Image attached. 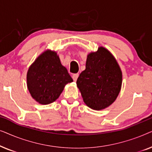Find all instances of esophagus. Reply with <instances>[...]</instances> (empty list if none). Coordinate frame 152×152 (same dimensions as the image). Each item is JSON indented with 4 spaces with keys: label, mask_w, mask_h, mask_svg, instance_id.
I'll return each instance as SVG.
<instances>
[{
    "label": "esophagus",
    "mask_w": 152,
    "mask_h": 152,
    "mask_svg": "<svg viewBox=\"0 0 152 152\" xmlns=\"http://www.w3.org/2000/svg\"><path fill=\"white\" fill-rule=\"evenodd\" d=\"M78 77H79V74L75 73V74H74L73 75H72V79H73L74 81H77V78H78Z\"/></svg>",
    "instance_id": "obj_1"
}]
</instances>
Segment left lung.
I'll use <instances>...</instances> for the list:
<instances>
[{
  "mask_svg": "<svg viewBox=\"0 0 152 152\" xmlns=\"http://www.w3.org/2000/svg\"><path fill=\"white\" fill-rule=\"evenodd\" d=\"M77 85L84 103L92 109H104L115 100L121 88L122 72L109 51L100 47L89 54Z\"/></svg>",
  "mask_w": 152,
  "mask_h": 152,
  "instance_id": "8db88e82",
  "label": "left lung"
}]
</instances>
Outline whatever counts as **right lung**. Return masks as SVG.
Here are the masks:
<instances>
[{
    "mask_svg": "<svg viewBox=\"0 0 152 152\" xmlns=\"http://www.w3.org/2000/svg\"><path fill=\"white\" fill-rule=\"evenodd\" d=\"M72 81L57 53L50 50L37 58L27 74L28 90L33 98L41 104L55 102L65 85Z\"/></svg>",
    "mask_w": 152,
    "mask_h": 152,
    "instance_id": "obj_1",
    "label": "right lung"
}]
</instances>
